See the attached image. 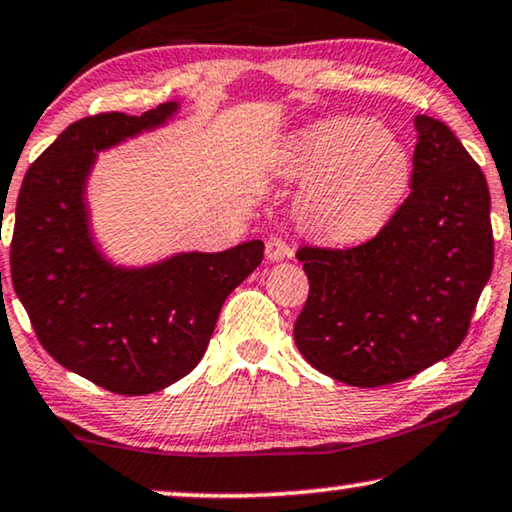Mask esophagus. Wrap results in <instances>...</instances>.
I'll list each match as a JSON object with an SVG mask.
<instances>
[{
	"mask_svg": "<svg viewBox=\"0 0 512 512\" xmlns=\"http://www.w3.org/2000/svg\"><path fill=\"white\" fill-rule=\"evenodd\" d=\"M289 254L291 247L287 240H282V237H270V240L265 242V258H268V261H284Z\"/></svg>",
	"mask_w": 512,
	"mask_h": 512,
	"instance_id": "1",
	"label": "esophagus"
}]
</instances>
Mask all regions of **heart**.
Returning <instances> with one entry per match:
<instances>
[{"label":"heart","mask_w":512,"mask_h":512,"mask_svg":"<svg viewBox=\"0 0 512 512\" xmlns=\"http://www.w3.org/2000/svg\"><path fill=\"white\" fill-rule=\"evenodd\" d=\"M291 167L313 176L301 195V218L331 242L374 235L407 192L404 145L364 117L322 119L298 138Z\"/></svg>","instance_id":"heart-1"}]
</instances>
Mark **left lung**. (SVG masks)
<instances>
[{
  "instance_id": "1",
  "label": "left lung",
  "mask_w": 512,
  "mask_h": 512,
  "mask_svg": "<svg viewBox=\"0 0 512 512\" xmlns=\"http://www.w3.org/2000/svg\"><path fill=\"white\" fill-rule=\"evenodd\" d=\"M414 124L411 192L378 235L296 254L310 282L296 348L348 386H388L454 353L494 268L487 178L447 124Z\"/></svg>"
}]
</instances>
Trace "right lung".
Instances as JSON below:
<instances>
[{"instance_id": "obj_1", "label": "right lung", "mask_w": 512, "mask_h": 512, "mask_svg": "<svg viewBox=\"0 0 512 512\" xmlns=\"http://www.w3.org/2000/svg\"><path fill=\"white\" fill-rule=\"evenodd\" d=\"M101 112L70 124L23 178L11 282L58 364L117 395H148L190 374L225 298L263 261L251 240L218 254H176L145 268L112 265L94 244L84 192L96 155L174 117Z\"/></svg>"}]
</instances>
